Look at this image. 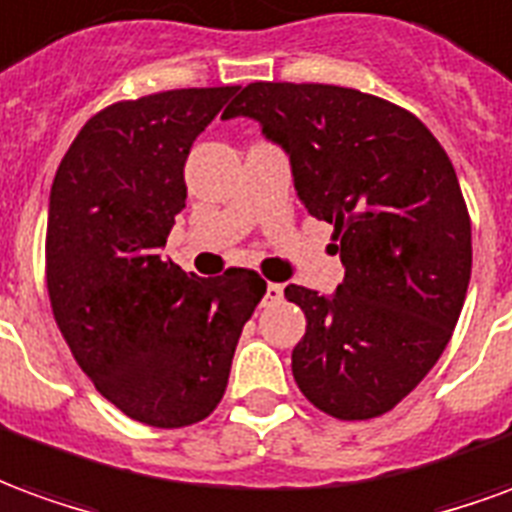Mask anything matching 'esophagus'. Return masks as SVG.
I'll use <instances>...</instances> for the list:
<instances>
[{
  "label": "esophagus",
  "mask_w": 512,
  "mask_h": 512,
  "mask_svg": "<svg viewBox=\"0 0 512 512\" xmlns=\"http://www.w3.org/2000/svg\"><path fill=\"white\" fill-rule=\"evenodd\" d=\"M282 301V285L277 282H268L266 285V293H263V307H274Z\"/></svg>",
  "instance_id": "esophagus-1"
}]
</instances>
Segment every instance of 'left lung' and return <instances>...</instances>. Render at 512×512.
Returning <instances> with one entry per match:
<instances>
[{
	"mask_svg": "<svg viewBox=\"0 0 512 512\" xmlns=\"http://www.w3.org/2000/svg\"><path fill=\"white\" fill-rule=\"evenodd\" d=\"M238 115L288 150L301 202L332 224L345 266L332 299L285 288L307 318L293 378L329 417H381L439 362L472 277L450 156L417 115L351 87L252 82L222 117Z\"/></svg>",
	"mask_w": 512,
	"mask_h": 512,
	"instance_id": "obj_1",
	"label": "left lung"
}]
</instances>
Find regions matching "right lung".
<instances>
[{
	"instance_id": "obj_1",
	"label": "right lung",
	"mask_w": 512,
	"mask_h": 512,
	"mask_svg": "<svg viewBox=\"0 0 512 512\" xmlns=\"http://www.w3.org/2000/svg\"><path fill=\"white\" fill-rule=\"evenodd\" d=\"M238 87L117 101L62 156L46 224V288L73 359L126 417L186 428L219 406L244 323L266 293L252 268L186 274L161 257L183 208L191 142Z\"/></svg>"
}]
</instances>
